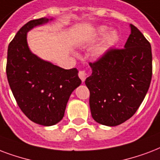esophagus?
I'll use <instances>...</instances> for the list:
<instances>
[{
  "mask_svg": "<svg viewBox=\"0 0 160 160\" xmlns=\"http://www.w3.org/2000/svg\"><path fill=\"white\" fill-rule=\"evenodd\" d=\"M78 76H79V78H81L82 81V82H83L85 81V79H86L87 74H86V72H85V71H83V70H82V71H79Z\"/></svg>",
  "mask_w": 160,
  "mask_h": 160,
  "instance_id": "34e87169",
  "label": "esophagus"
}]
</instances>
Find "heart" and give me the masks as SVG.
Returning a JSON list of instances; mask_svg holds the SVG:
<instances>
[{
  "mask_svg": "<svg viewBox=\"0 0 160 160\" xmlns=\"http://www.w3.org/2000/svg\"><path fill=\"white\" fill-rule=\"evenodd\" d=\"M107 31V27H98L96 31V35L101 36L104 34ZM118 40V36L115 31H111L109 32H108L102 42L98 44V45L94 48L93 50V55L96 58H101L106 54L108 51L109 50L110 48H112V46L114 45L115 43L117 42Z\"/></svg>",
  "mask_w": 160,
  "mask_h": 160,
  "instance_id": "1",
  "label": "heart"
}]
</instances>
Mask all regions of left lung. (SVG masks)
I'll use <instances>...</instances> for the list:
<instances>
[{
	"label": "left lung",
	"instance_id": "obj_1",
	"mask_svg": "<svg viewBox=\"0 0 160 160\" xmlns=\"http://www.w3.org/2000/svg\"><path fill=\"white\" fill-rule=\"evenodd\" d=\"M131 33L122 49H110L89 63L91 76L85 84L90 91L92 117L100 124L117 126L138 110L152 78V52L141 32L130 24Z\"/></svg>",
	"mask_w": 160,
	"mask_h": 160
}]
</instances>
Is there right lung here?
<instances>
[{"label": "right lung", "mask_w": 160, "mask_h": 160, "mask_svg": "<svg viewBox=\"0 0 160 160\" xmlns=\"http://www.w3.org/2000/svg\"><path fill=\"white\" fill-rule=\"evenodd\" d=\"M52 20L42 17L27 22L7 51V75L15 99L30 120L43 126L62 119L70 95L82 82L77 68L63 69L30 50L27 32Z\"/></svg>", "instance_id": "obj_1"}]
</instances>
